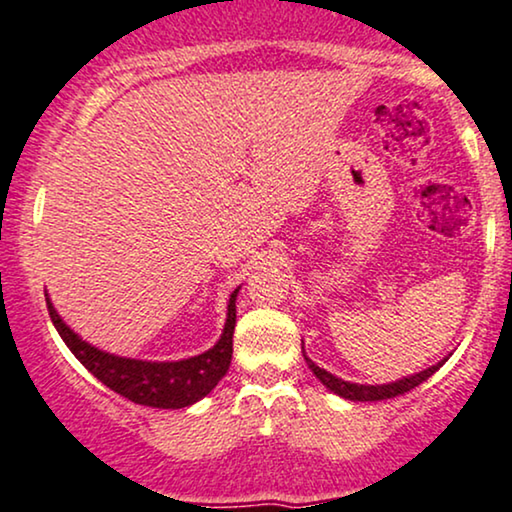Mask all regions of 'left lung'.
I'll list each match as a JSON object with an SVG mask.
<instances>
[{"label":"left lung","instance_id":"8db88e82","mask_svg":"<svg viewBox=\"0 0 512 512\" xmlns=\"http://www.w3.org/2000/svg\"><path fill=\"white\" fill-rule=\"evenodd\" d=\"M449 356H451V353H449ZM449 356H446L444 361L430 365L427 370H420V372H415V375L401 377V380H396V382H389V384H356V382H346V380H342V377L332 375V372H327L325 368H320V365H315L304 351V358H306L308 368L313 370V375L318 377V380L323 382L325 387L332 391V394L342 396V399H349V401H384V399H394V396L406 394V391L415 389L418 384L425 382L427 377H432L434 372L441 368V365L449 361Z\"/></svg>","mask_w":512,"mask_h":512}]
</instances>
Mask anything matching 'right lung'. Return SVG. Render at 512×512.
<instances>
[{"instance_id": "obj_1", "label": "right lung", "mask_w": 512, "mask_h": 512, "mask_svg": "<svg viewBox=\"0 0 512 512\" xmlns=\"http://www.w3.org/2000/svg\"><path fill=\"white\" fill-rule=\"evenodd\" d=\"M239 289L242 287H237L227 301V318L218 342L199 356L182 358V361H140V358H125L102 351L85 342L80 334H75L63 323L49 296L47 308L63 342L99 382H104L106 387L125 396L128 401L140 403V406L187 408L204 399L206 394H211L213 387L223 380L227 368H230L232 334H235L237 320L235 301Z\"/></svg>"}]
</instances>
